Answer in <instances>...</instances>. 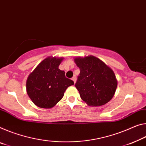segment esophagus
Segmentation results:
<instances>
[{
    "mask_svg": "<svg viewBox=\"0 0 146 146\" xmlns=\"http://www.w3.org/2000/svg\"><path fill=\"white\" fill-rule=\"evenodd\" d=\"M72 80H73L74 83H75V82H76V80H77V78H76L75 76H74V77H73V78H72Z\"/></svg>",
    "mask_w": 146,
    "mask_h": 146,
    "instance_id": "esophagus-1",
    "label": "esophagus"
}]
</instances>
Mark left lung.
Wrapping results in <instances>:
<instances>
[{
	"label": "left lung",
	"instance_id": "left-lung-1",
	"mask_svg": "<svg viewBox=\"0 0 146 146\" xmlns=\"http://www.w3.org/2000/svg\"><path fill=\"white\" fill-rule=\"evenodd\" d=\"M80 69L75 87L83 101L90 106H101L111 100L117 82L113 71L98 58H75Z\"/></svg>",
	"mask_w": 146,
	"mask_h": 146
}]
</instances>
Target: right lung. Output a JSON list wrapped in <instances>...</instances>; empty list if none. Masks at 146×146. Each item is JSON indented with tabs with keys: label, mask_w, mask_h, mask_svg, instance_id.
<instances>
[{
	"label": "right lung",
	"mask_w": 146,
	"mask_h": 146,
	"mask_svg": "<svg viewBox=\"0 0 146 146\" xmlns=\"http://www.w3.org/2000/svg\"><path fill=\"white\" fill-rule=\"evenodd\" d=\"M63 58L48 57L30 74L27 80V92L32 102L43 108H50L63 98L69 86L74 84L58 69Z\"/></svg>",
	"instance_id": "1"
}]
</instances>
